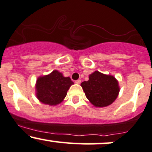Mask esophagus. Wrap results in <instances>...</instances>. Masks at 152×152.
<instances>
[{"mask_svg": "<svg viewBox=\"0 0 152 152\" xmlns=\"http://www.w3.org/2000/svg\"><path fill=\"white\" fill-rule=\"evenodd\" d=\"M75 83H77V84H80L81 83V81L80 79H78V80H76V81H75Z\"/></svg>", "mask_w": 152, "mask_h": 152, "instance_id": "esophagus-1", "label": "esophagus"}]
</instances>
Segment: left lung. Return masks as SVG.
Returning <instances> with one entry per match:
<instances>
[{"instance_id": "1", "label": "left lung", "mask_w": 152, "mask_h": 152, "mask_svg": "<svg viewBox=\"0 0 152 152\" xmlns=\"http://www.w3.org/2000/svg\"><path fill=\"white\" fill-rule=\"evenodd\" d=\"M86 96L96 107H105L115 100L120 88L114 76L95 71L89 80L81 83Z\"/></svg>"}]
</instances>
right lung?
I'll return each instance as SVG.
<instances>
[{
  "label": "right lung",
  "instance_id": "1",
  "mask_svg": "<svg viewBox=\"0 0 152 152\" xmlns=\"http://www.w3.org/2000/svg\"><path fill=\"white\" fill-rule=\"evenodd\" d=\"M74 82L69 77H64L58 71L38 78L36 83L37 97L39 101L49 105L61 103L67 91Z\"/></svg>",
  "mask_w": 152,
  "mask_h": 152
}]
</instances>
